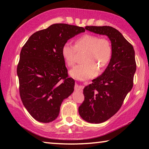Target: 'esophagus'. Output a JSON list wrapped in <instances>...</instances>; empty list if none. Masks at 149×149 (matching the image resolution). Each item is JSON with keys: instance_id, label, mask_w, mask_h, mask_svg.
Wrapping results in <instances>:
<instances>
[{"instance_id": "obj_1", "label": "esophagus", "mask_w": 149, "mask_h": 149, "mask_svg": "<svg viewBox=\"0 0 149 149\" xmlns=\"http://www.w3.org/2000/svg\"><path fill=\"white\" fill-rule=\"evenodd\" d=\"M74 89H75V91H81L83 89V87L81 86V85L76 84L75 85Z\"/></svg>"}]
</instances>
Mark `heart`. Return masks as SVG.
<instances>
[{
  "label": "heart",
  "mask_w": 149,
  "mask_h": 149,
  "mask_svg": "<svg viewBox=\"0 0 149 149\" xmlns=\"http://www.w3.org/2000/svg\"><path fill=\"white\" fill-rule=\"evenodd\" d=\"M76 50L85 51L83 64L77 65L70 70L72 77L80 80L89 79L97 74L99 69L102 71L107 66L112 56L113 49L107 38L92 34H85L76 39L75 47L66 42L62 48V56L68 66L74 65Z\"/></svg>",
  "instance_id": "obj_1"
}]
</instances>
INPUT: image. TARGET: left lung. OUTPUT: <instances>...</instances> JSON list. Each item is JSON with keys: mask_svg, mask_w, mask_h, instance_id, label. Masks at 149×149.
<instances>
[{"mask_svg": "<svg viewBox=\"0 0 149 149\" xmlns=\"http://www.w3.org/2000/svg\"><path fill=\"white\" fill-rule=\"evenodd\" d=\"M85 29L107 35L113 53L104 72L84 89L85 100L78 108L86 122L100 123L113 116L132 90L136 71L135 50L121 33L110 26H86Z\"/></svg>", "mask_w": 149, "mask_h": 149, "instance_id": "left-lung-1", "label": "left lung"}]
</instances>
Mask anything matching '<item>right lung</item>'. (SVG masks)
<instances>
[{"mask_svg":"<svg viewBox=\"0 0 149 149\" xmlns=\"http://www.w3.org/2000/svg\"><path fill=\"white\" fill-rule=\"evenodd\" d=\"M82 27L54 24L34 33L22 47L17 67L19 95L34 119L49 123L58 116L60 106L74 92L62 48L70 39L85 32Z\"/></svg>","mask_w":149,"mask_h":149,"instance_id":"obj_1","label":"right lung"}]
</instances>
